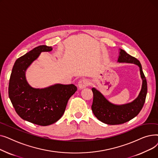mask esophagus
<instances>
[{"label": "esophagus", "mask_w": 158, "mask_h": 158, "mask_svg": "<svg viewBox=\"0 0 158 158\" xmlns=\"http://www.w3.org/2000/svg\"><path fill=\"white\" fill-rule=\"evenodd\" d=\"M89 85V81L88 79H82L79 81L78 86L79 89H83Z\"/></svg>", "instance_id": "1"}]
</instances>
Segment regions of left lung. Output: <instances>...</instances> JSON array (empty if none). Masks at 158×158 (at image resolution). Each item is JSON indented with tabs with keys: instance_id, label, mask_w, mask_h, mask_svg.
I'll use <instances>...</instances> for the list:
<instances>
[{
	"instance_id": "obj_1",
	"label": "left lung",
	"mask_w": 158,
	"mask_h": 158,
	"mask_svg": "<svg viewBox=\"0 0 158 158\" xmlns=\"http://www.w3.org/2000/svg\"><path fill=\"white\" fill-rule=\"evenodd\" d=\"M118 62L134 63L138 65L139 67L141 77L142 79V86L135 100L122 105L111 103L98 90L92 88V90L94 94L92 111L98 120L110 125L122 124L136 117L142 109L147 94V80L142 70V64L136 58L131 56L123 50L120 49Z\"/></svg>"
}]
</instances>
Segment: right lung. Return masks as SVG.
Wrapping results in <instances>:
<instances>
[{"mask_svg":"<svg viewBox=\"0 0 158 158\" xmlns=\"http://www.w3.org/2000/svg\"><path fill=\"white\" fill-rule=\"evenodd\" d=\"M52 47L40 45L16 60L9 82L8 94L20 117L36 125L47 126L60 120L69 98L77 88L73 84H56L45 88H34L26 81V71L41 52H50Z\"/></svg>","mask_w":158,"mask_h":158,"instance_id":"add662e5","label":"right lung"}]
</instances>
